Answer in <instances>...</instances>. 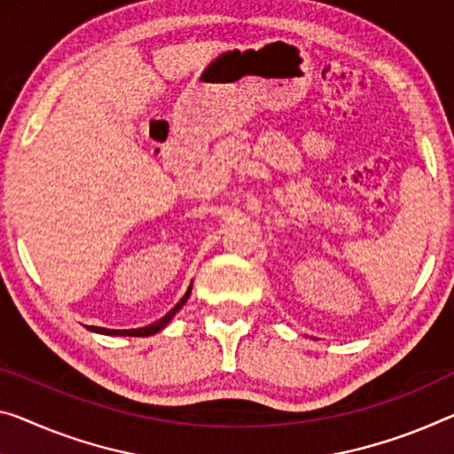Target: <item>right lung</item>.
<instances>
[{"label": "right lung", "mask_w": 454, "mask_h": 454, "mask_svg": "<svg viewBox=\"0 0 454 454\" xmlns=\"http://www.w3.org/2000/svg\"><path fill=\"white\" fill-rule=\"evenodd\" d=\"M191 290H192V284H191V288H188L186 294L183 296V300H180V302H178L176 306H174V309L168 312V315L162 317L160 320H156L154 325L142 326V329H129V331H111V329H101V326H90V331H93V333H101V334H121V337H150V334H156L158 331H162L164 326L170 323L172 317L176 315V312L180 310V306H183V304L186 302V298H188V294H191Z\"/></svg>", "instance_id": "right-lung-1"}]
</instances>
